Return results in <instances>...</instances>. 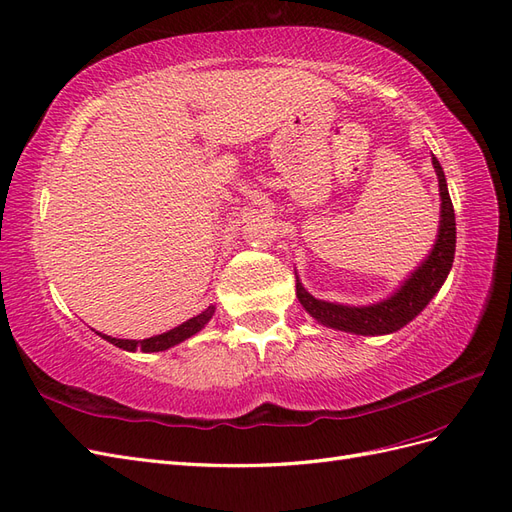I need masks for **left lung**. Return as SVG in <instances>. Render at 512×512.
Returning a JSON list of instances; mask_svg holds the SVG:
<instances>
[{"mask_svg":"<svg viewBox=\"0 0 512 512\" xmlns=\"http://www.w3.org/2000/svg\"><path fill=\"white\" fill-rule=\"evenodd\" d=\"M433 169L440 182V197H442V212H440V229H437V240L431 248L429 257L422 261L418 270L412 272L394 294L377 304L369 306H347L337 302L317 300L311 296L296 276V296L304 311L315 317L319 324L330 326L334 330L362 334V337H375V334H390L401 330L405 324L425 309L431 298L440 291L446 276L455 261V244H457V223H455V208L448 195V186L440 160L431 158Z\"/></svg>","mask_w":512,"mask_h":512,"instance_id":"1","label":"left lung"}]
</instances>
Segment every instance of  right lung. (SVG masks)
I'll return each mask as SVG.
<instances>
[{"instance_id":"obj_1","label":"right lung","mask_w":512,"mask_h":512,"mask_svg":"<svg viewBox=\"0 0 512 512\" xmlns=\"http://www.w3.org/2000/svg\"><path fill=\"white\" fill-rule=\"evenodd\" d=\"M214 315V304L208 306L206 311L199 313L197 317L184 321V324H180L178 328H173L169 332H163V334H156V337H150V339H143V341H130V339H113V337H107V334H100L102 339H107L109 343H113L115 347L120 349H126V352H137V349H141V352H165V349L178 345L186 339H191L193 334H197L203 326L208 324V321L212 319Z\"/></svg>"}]
</instances>
